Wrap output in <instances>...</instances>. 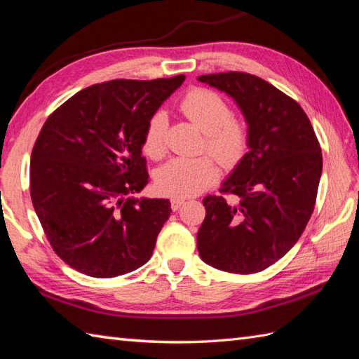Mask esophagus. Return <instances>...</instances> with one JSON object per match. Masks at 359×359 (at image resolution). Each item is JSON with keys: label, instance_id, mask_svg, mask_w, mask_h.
I'll return each mask as SVG.
<instances>
[{"label": "esophagus", "instance_id": "esophagus-1", "mask_svg": "<svg viewBox=\"0 0 359 359\" xmlns=\"http://www.w3.org/2000/svg\"><path fill=\"white\" fill-rule=\"evenodd\" d=\"M184 203H185L184 197H172V199H171V208H172V211H177Z\"/></svg>", "mask_w": 359, "mask_h": 359}]
</instances>
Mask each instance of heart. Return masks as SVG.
<instances>
[{
  "mask_svg": "<svg viewBox=\"0 0 359 359\" xmlns=\"http://www.w3.org/2000/svg\"><path fill=\"white\" fill-rule=\"evenodd\" d=\"M179 111L203 133V148L220 163H238L248 147V128L233 116L231 106L211 89L188 90L179 102ZM168 120L163 112L152 114L143 134V151L158 160L166 154ZM219 170L210 156L196 158H172L156 172V187L162 194L188 197L205 191L216 182Z\"/></svg>",
  "mask_w": 359,
  "mask_h": 359,
  "instance_id": "b5f03b06",
  "label": "heart"
}]
</instances>
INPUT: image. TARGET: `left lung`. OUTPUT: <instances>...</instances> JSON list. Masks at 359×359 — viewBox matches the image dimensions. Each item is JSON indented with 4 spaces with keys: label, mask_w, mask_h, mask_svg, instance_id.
I'll return each instance as SVG.
<instances>
[{
    "label": "left lung",
    "mask_w": 359,
    "mask_h": 359,
    "mask_svg": "<svg viewBox=\"0 0 359 359\" xmlns=\"http://www.w3.org/2000/svg\"><path fill=\"white\" fill-rule=\"evenodd\" d=\"M231 95L248 123V152L220 196H207L197 250L217 270L251 274L287 255L315 210L323 152L307 114L269 81L247 72L201 75ZM225 195H234L228 203Z\"/></svg>",
    "instance_id": "left-lung-1"
}]
</instances>
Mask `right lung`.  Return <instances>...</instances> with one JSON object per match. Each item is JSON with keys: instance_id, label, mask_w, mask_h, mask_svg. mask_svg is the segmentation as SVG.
I'll list each match as a JSON object with an SVG mask.
<instances>
[{"instance_id": "add662e5", "label": "right lung", "mask_w": 359, "mask_h": 359, "mask_svg": "<svg viewBox=\"0 0 359 359\" xmlns=\"http://www.w3.org/2000/svg\"><path fill=\"white\" fill-rule=\"evenodd\" d=\"M184 80L93 85L44 121L30 156V199L52 250L74 270L116 278L149 261L171 203L131 194L149 179L148 120Z\"/></svg>"}]
</instances>
